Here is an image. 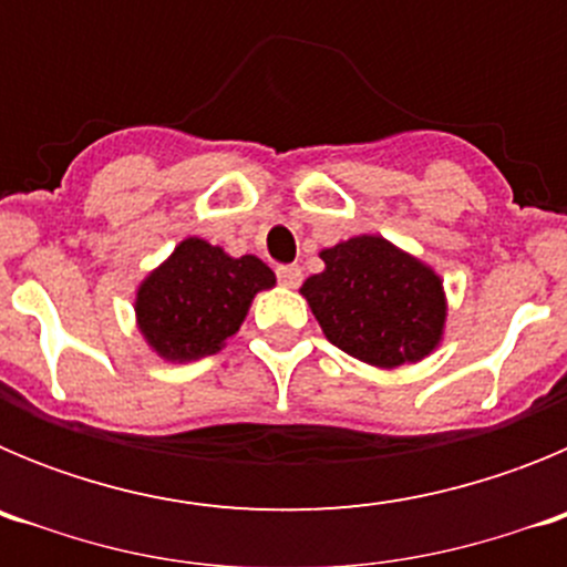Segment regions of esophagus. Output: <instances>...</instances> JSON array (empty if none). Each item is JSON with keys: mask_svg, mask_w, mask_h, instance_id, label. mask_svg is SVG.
Listing matches in <instances>:
<instances>
[{"mask_svg": "<svg viewBox=\"0 0 567 567\" xmlns=\"http://www.w3.org/2000/svg\"><path fill=\"white\" fill-rule=\"evenodd\" d=\"M278 278L284 287L295 289L300 284V278H303V272H300V267H295V264H289V267H278Z\"/></svg>", "mask_w": 567, "mask_h": 567, "instance_id": "34e87169", "label": "esophagus"}]
</instances>
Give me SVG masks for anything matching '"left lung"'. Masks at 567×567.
<instances>
[{
    "label": "left lung",
    "mask_w": 567,
    "mask_h": 567,
    "mask_svg": "<svg viewBox=\"0 0 567 567\" xmlns=\"http://www.w3.org/2000/svg\"><path fill=\"white\" fill-rule=\"evenodd\" d=\"M323 272L300 287L329 343L374 369L420 363L443 343V278L383 235L320 249Z\"/></svg>",
    "instance_id": "1"
}]
</instances>
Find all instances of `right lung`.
Wrapping results in <instances>:
<instances>
[{
	"mask_svg": "<svg viewBox=\"0 0 567 567\" xmlns=\"http://www.w3.org/2000/svg\"><path fill=\"white\" fill-rule=\"evenodd\" d=\"M272 287L275 272L260 258H233L189 235L135 289V329L167 363H193L221 352L255 295Z\"/></svg>",
	"mask_w": 567,
	"mask_h": 567,
	"instance_id": "1",
	"label": "right lung"
}]
</instances>
